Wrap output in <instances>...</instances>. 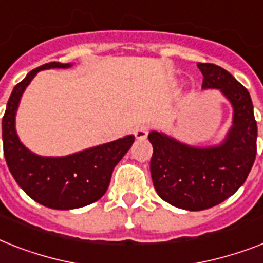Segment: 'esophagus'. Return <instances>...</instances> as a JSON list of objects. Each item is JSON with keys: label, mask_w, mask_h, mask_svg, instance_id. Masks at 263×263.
<instances>
[{"label": "esophagus", "mask_w": 263, "mask_h": 263, "mask_svg": "<svg viewBox=\"0 0 263 263\" xmlns=\"http://www.w3.org/2000/svg\"><path fill=\"white\" fill-rule=\"evenodd\" d=\"M148 134V127L147 125H138V127L134 129V135H135L136 139L143 140L146 139V136Z\"/></svg>", "instance_id": "34e87169"}]
</instances>
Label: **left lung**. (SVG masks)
Here are the masks:
<instances>
[{"mask_svg": "<svg viewBox=\"0 0 263 263\" xmlns=\"http://www.w3.org/2000/svg\"><path fill=\"white\" fill-rule=\"evenodd\" d=\"M202 90H218L232 105V125L214 146H191L162 131H152L150 172L157 194L175 208L199 212L233 195L245 184L257 156L253 101L224 68L198 63Z\"/></svg>", "mask_w": 263, "mask_h": 263, "instance_id": "1", "label": "left lung"}]
</instances>
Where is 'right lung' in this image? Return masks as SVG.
Returning <instances> with one entry per match:
<instances>
[{"label":"right lung","mask_w":263,"mask_h":263,"mask_svg":"<svg viewBox=\"0 0 263 263\" xmlns=\"http://www.w3.org/2000/svg\"><path fill=\"white\" fill-rule=\"evenodd\" d=\"M71 67L69 63L54 61L27 73L14 86L2 117L4 156L13 179L31 199L55 210L79 209L101 199L109 187L113 169L135 140L134 135H127L64 157L38 156L22 143L16 132V113L31 80L39 71Z\"/></svg>","instance_id":"obj_1"}]
</instances>
